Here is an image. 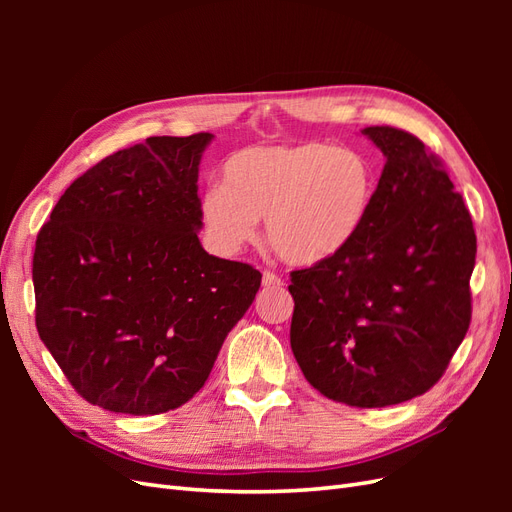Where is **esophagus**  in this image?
Segmentation results:
<instances>
[{
  "label": "esophagus",
  "mask_w": 512,
  "mask_h": 512,
  "mask_svg": "<svg viewBox=\"0 0 512 512\" xmlns=\"http://www.w3.org/2000/svg\"><path fill=\"white\" fill-rule=\"evenodd\" d=\"M262 286L280 288V286H284V282H282L280 275H275L273 271H265V273H262Z\"/></svg>",
  "instance_id": "34e87169"
}]
</instances>
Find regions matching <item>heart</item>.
Wrapping results in <instances>:
<instances>
[{
  "label": "heart",
  "mask_w": 512,
  "mask_h": 512,
  "mask_svg": "<svg viewBox=\"0 0 512 512\" xmlns=\"http://www.w3.org/2000/svg\"><path fill=\"white\" fill-rule=\"evenodd\" d=\"M374 203V173L359 151L309 141L232 151L220 185L200 196L198 213L222 254L256 239L265 218L271 250L292 267H320L359 237Z\"/></svg>",
  "instance_id": "heart-1"
}]
</instances>
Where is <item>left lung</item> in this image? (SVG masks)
Segmentation results:
<instances>
[{
	"label": "left lung",
	"instance_id": "obj_1",
	"mask_svg": "<svg viewBox=\"0 0 512 512\" xmlns=\"http://www.w3.org/2000/svg\"><path fill=\"white\" fill-rule=\"evenodd\" d=\"M363 134L386 164L344 254L290 273V346L305 380L354 408L427 393L472 318L476 235L442 162L406 130Z\"/></svg>",
	"mask_w": 512,
	"mask_h": 512
}]
</instances>
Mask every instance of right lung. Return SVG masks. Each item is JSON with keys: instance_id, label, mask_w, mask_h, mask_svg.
<instances>
[{"instance_id": "1", "label": "right lung", "mask_w": 512, "mask_h": 512, "mask_svg": "<svg viewBox=\"0 0 512 512\" xmlns=\"http://www.w3.org/2000/svg\"><path fill=\"white\" fill-rule=\"evenodd\" d=\"M213 134L151 136L91 166L36 239V329L89 404L162 414L207 382L260 288L198 241V164Z\"/></svg>"}]
</instances>
